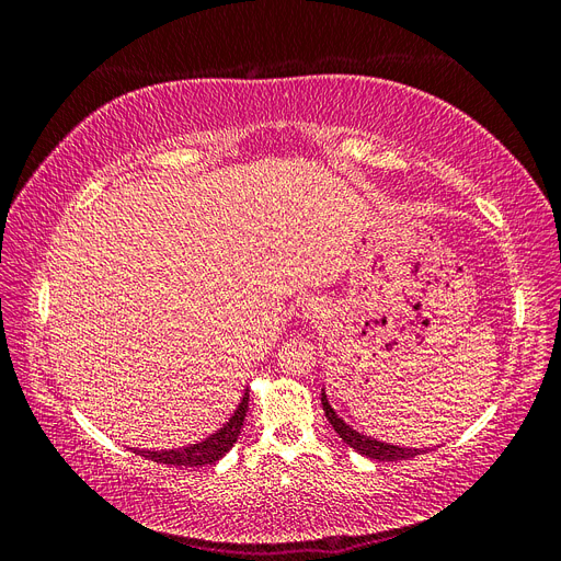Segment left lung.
<instances>
[{
	"label": "left lung",
	"mask_w": 561,
	"mask_h": 561,
	"mask_svg": "<svg viewBox=\"0 0 561 561\" xmlns=\"http://www.w3.org/2000/svg\"><path fill=\"white\" fill-rule=\"evenodd\" d=\"M320 402H322V412H325L328 421L332 423L334 433L344 439L348 447H353L358 454L367 456V458H377V461H407V458H414L421 454V449H410V447H398V445H388V443H377L367 435L355 433L351 426L336 416V412L330 407L328 396L320 393Z\"/></svg>",
	"instance_id": "8db88e82"
}]
</instances>
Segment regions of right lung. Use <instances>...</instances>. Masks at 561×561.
Instances as JSON below:
<instances>
[{"label": "right lung", "mask_w": 561, "mask_h": 561, "mask_svg": "<svg viewBox=\"0 0 561 561\" xmlns=\"http://www.w3.org/2000/svg\"><path fill=\"white\" fill-rule=\"evenodd\" d=\"M248 400L250 393L245 390V396L241 400V404L236 407L233 416L225 423L222 428H219L215 435H210L208 439H203L198 445L192 447H184V449H168V451H138L140 456L149 458V461L154 463H163V466H184V468H192V466H208L215 463L222 458L231 447L236 439L241 435L243 428V421H245V412H248Z\"/></svg>", "instance_id": "1"}]
</instances>
